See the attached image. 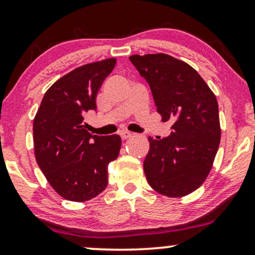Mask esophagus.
Wrapping results in <instances>:
<instances>
[{
    "label": "esophagus",
    "mask_w": 255,
    "mask_h": 255,
    "mask_svg": "<svg viewBox=\"0 0 255 255\" xmlns=\"http://www.w3.org/2000/svg\"><path fill=\"white\" fill-rule=\"evenodd\" d=\"M120 135H121L122 140H127V139H129V137H130L131 135H133V134H131L130 131L124 130V131H121V133H120Z\"/></svg>",
    "instance_id": "1"
}]
</instances>
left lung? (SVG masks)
<instances>
[{
    "instance_id": "1",
    "label": "left lung",
    "mask_w": 255,
    "mask_h": 255,
    "mask_svg": "<svg viewBox=\"0 0 255 255\" xmlns=\"http://www.w3.org/2000/svg\"><path fill=\"white\" fill-rule=\"evenodd\" d=\"M129 60L150 85L163 121L174 122L169 136L148 137L146 180L159 194L184 197L206 180L218 151L217 99L194 68L170 55H133Z\"/></svg>"
}]
</instances>
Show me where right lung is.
<instances>
[{
    "mask_svg": "<svg viewBox=\"0 0 255 255\" xmlns=\"http://www.w3.org/2000/svg\"><path fill=\"white\" fill-rule=\"evenodd\" d=\"M115 58L75 68L45 92L33 120L37 164L61 197L86 201L108 184V165L119 157L121 137L92 135L85 116L97 109L96 97Z\"/></svg>",
    "mask_w": 255,
    "mask_h": 255,
    "instance_id": "1",
    "label": "right lung"
}]
</instances>
